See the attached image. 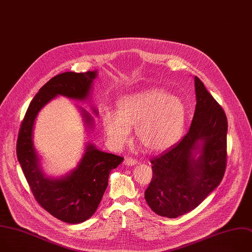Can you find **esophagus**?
<instances>
[{
    "instance_id": "34e87169",
    "label": "esophagus",
    "mask_w": 252,
    "mask_h": 252,
    "mask_svg": "<svg viewBox=\"0 0 252 252\" xmlns=\"http://www.w3.org/2000/svg\"><path fill=\"white\" fill-rule=\"evenodd\" d=\"M135 164H137V161L133 158L128 157V158H125V160H124V165L125 166H134Z\"/></svg>"
}]
</instances>
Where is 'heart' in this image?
<instances>
[{
    "mask_svg": "<svg viewBox=\"0 0 252 252\" xmlns=\"http://www.w3.org/2000/svg\"><path fill=\"white\" fill-rule=\"evenodd\" d=\"M186 108L178 97L150 89L124 96L117 103V112L106 110L102 126L107 141L114 149L128 143L131 130L141 148L149 153H160L176 144L182 136Z\"/></svg>",
    "mask_w": 252,
    "mask_h": 252,
    "instance_id": "b5f03b06",
    "label": "heart"
}]
</instances>
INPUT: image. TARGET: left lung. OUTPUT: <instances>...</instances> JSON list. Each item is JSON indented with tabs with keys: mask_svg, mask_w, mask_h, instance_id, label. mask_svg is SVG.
Segmentation results:
<instances>
[{
	"mask_svg": "<svg viewBox=\"0 0 252 252\" xmlns=\"http://www.w3.org/2000/svg\"><path fill=\"white\" fill-rule=\"evenodd\" d=\"M195 110L181 142L151 160L153 177L145 199L154 213L176 219L195 209L220 184L226 166L227 120L194 76Z\"/></svg>",
	"mask_w": 252,
	"mask_h": 252,
	"instance_id": "obj_1",
	"label": "left lung"
}]
</instances>
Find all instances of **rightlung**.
<instances>
[{
	"mask_svg": "<svg viewBox=\"0 0 252 252\" xmlns=\"http://www.w3.org/2000/svg\"><path fill=\"white\" fill-rule=\"evenodd\" d=\"M97 73V70L67 71L47 81L32 100L17 143L18 160L36 202L55 218L72 224L83 222L94 215L108 186L110 172L123 162V158L86 142L75 168L60 177L47 176L34 148L33 128L39 111L56 97L64 96L77 101L90 99ZM78 110L88 134L94 119L82 107L78 106ZM91 110L98 115L95 107L91 106Z\"/></svg>",
	"mask_w": 252,
	"mask_h": 252,
	"instance_id": "right-lung-1",
	"label": "right lung"
}]
</instances>
